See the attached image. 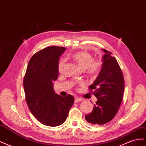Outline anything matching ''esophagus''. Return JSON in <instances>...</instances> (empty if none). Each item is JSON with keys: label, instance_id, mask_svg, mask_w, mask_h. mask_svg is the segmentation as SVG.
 <instances>
[{"label": "esophagus", "instance_id": "esophagus-1", "mask_svg": "<svg viewBox=\"0 0 146 146\" xmlns=\"http://www.w3.org/2000/svg\"><path fill=\"white\" fill-rule=\"evenodd\" d=\"M82 100V99L78 98V97L75 98V103H78V102H81Z\"/></svg>", "mask_w": 146, "mask_h": 146}]
</instances>
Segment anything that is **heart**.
Wrapping results in <instances>:
<instances>
[{
	"instance_id": "1",
	"label": "heart",
	"mask_w": 146,
	"mask_h": 146,
	"mask_svg": "<svg viewBox=\"0 0 146 146\" xmlns=\"http://www.w3.org/2000/svg\"><path fill=\"white\" fill-rule=\"evenodd\" d=\"M72 58L82 69H85L88 76L91 77L96 76L100 72L102 67L103 63L101 59L94 60L93 56L85 51L75 53L72 55ZM66 60L64 59L59 61L58 70L60 73L63 72Z\"/></svg>"
}]
</instances>
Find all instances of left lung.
Listing matches in <instances>:
<instances>
[{
	"label": "left lung",
	"mask_w": 146,
	"mask_h": 146,
	"mask_svg": "<svg viewBox=\"0 0 146 146\" xmlns=\"http://www.w3.org/2000/svg\"><path fill=\"white\" fill-rule=\"evenodd\" d=\"M103 56L102 69L93 84L89 86L98 101L91 113L85 116L86 121L91 124L103 125L116 116L121 104L124 78L122 70L112 53L102 49Z\"/></svg>",
	"instance_id": "obj_1"
}]
</instances>
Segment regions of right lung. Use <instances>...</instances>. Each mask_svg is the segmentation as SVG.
<instances>
[{"label":"right lung","mask_w":146,"mask_h":146,"mask_svg":"<svg viewBox=\"0 0 146 146\" xmlns=\"http://www.w3.org/2000/svg\"><path fill=\"white\" fill-rule=\"evenodd\" d=\"M65 47L50 46L37 52L30 58L24 78L26 102L33 115L42 124H62L74 102V97H62L54 91L58 77V64Z\"/></svg>","instance_id":"add662e5"}]
</instances>
